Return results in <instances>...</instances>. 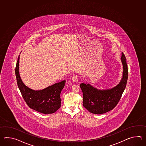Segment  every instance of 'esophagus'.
<instances>
[{"instance_id":"34e87169","label":"esophagus","mask_w":146,"mask_h":146,"mask_svg":"<svg viewBox=\"0 0 146 146\" xmlns=\"http://www.w3.org/2000/svg\"><path fill=\"white\" fill-rule=\"evenodd\" d=\"M72 80L74 82H77L78 80V78L77 76L74 75V76H73L72 77Z\"/></svg>"}]
</instances>
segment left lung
<instances>
[{"label": "left lung", "mask_w": 146, "mask_h": 146, "mask_svg": "<svg viewBox=\"0 0 146 146\" xmlns=\"http://www.w3.org/2000/svg\"><path fill=\"white\" fill-rule=\"evenodd\" d=\"M121 59L123 74L117 86L111 89L100 90L89 84H80L83 93V106L90 113L95 114H103L113 110L118 104L126 86L128 76L126 57L123 52Z\"/></svg>", "instance_id": "1"}]
</instances>
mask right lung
<instances>
[{
    "label": "right lung",
    "mask_w": 146,
    "mask_h": 146,
    "mask_svg": "<svg viewBox=\"0 0 146 146\" xmlns=\"http://www.w3.org/2000/svg\"><path fill=\"white\" fill-rule=\"evenodd\" d=\"M19 56L15 69L17 84L22 97L31 109L43 114H52L60 107V93L66 81L54 84L43 90L35 91L25 86L20 77Z\"/></svg>",
    "instance_id": "1"
}]
</instances>
